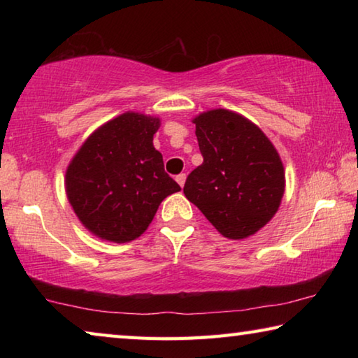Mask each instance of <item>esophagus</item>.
Instances as JSON below:
<instances>
[{"mask_svg": "<svg viewBox=\"0 0 358 358\" xmlns=\"http://www.w3.org/2000/svg\"><path fill=\"white\" fill-rule=\"evenodd\" d=\"M175 180H177V183H178L181 187H183V186H185V181H186V175H185V173H180V175H177V178H175Z\"/></svg>", "mask_w": 358, "mask_h": 358, "instance_id": "1", "label": "esophagus"}]
</instances>
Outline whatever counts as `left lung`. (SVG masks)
<instances>
[{"label":"left lung","mask_w":358,"mask_h":358,"mask_svg":"<svg viewBox=\"0 0 358 358\" xmlns=\"http://www.w3.org/2000/svg\"><path fill=\"white\" fill-rule=\"evenodd\" d=\"M203 162L187 175L183 192L229 240H245L280 208L286 173L262 129L243 115L213 108L192 118Z\"/></svg>","instance_id":"left-lung-1"}]
</instances>
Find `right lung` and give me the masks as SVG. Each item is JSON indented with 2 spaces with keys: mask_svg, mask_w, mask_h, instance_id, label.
Here are the masks:
<instances>
[{
  "mask_svg": "<svg viewBox=\"0 0 358 358\" xmlns=\"http://www.w3.org/2000/svg\"><path fill=\"white\" fill-rule=\"evenodd\" d=\"M161 120L124 112L90 134L66 169V196L94 237L128 243L141 237L161 202L181 187L164 172L153 136Z\"/></svg>",
  "mask_w": 358,
  "mask_h": 358,
  "instance_id": "obj_1",
  "label": "right lung"
}]
</instances>
